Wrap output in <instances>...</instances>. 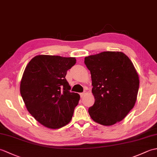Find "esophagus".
I'll return each mask as SVG.
<instances>
[{
  "instance_id": "1",
  "label": "esophagus",
  "mask_w": 157,
  "mask_h": 157,
  "mask_svg": "<svg viewBox=\"0 0 157 157\" xmlns=\"http://www.w3.org/2000/svg\"><path fill=\"white\" fill-rule=\"evenodd\" d=\"M87 93H88V92L87 91H84V92H82V93H81V94H80V96H81V97L82 98H83V97H84V96H85L86 94H87Z\"/></svg>"
}]
</instances>
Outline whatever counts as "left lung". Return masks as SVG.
Listing matches in <instances>:
<instances>
[{
	"label": "left lung",
	"instance_id": "8db88e82",
	"mask_svg": "<svg viewBox=\"0 0 157 157\" xmlns=\"http://www.w3.org/2000/svg\"><path fill=\"white\" fill-rule=\"evenodd\" d=\"M84 63L90 71L94 104L88 109L94 121L110 126L121 121L134 107L139 76L124 53L106 51L90 55Z\"/></svg>",
	"mask_w": 157,
	"mask_h": 157
}]
</instances>
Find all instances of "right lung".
Here are the masks:
<instances>
[{
  "label": "right lung",
  "mask_w": 157,
  "mask_h": 157,
  "mask_svg": "<svg viewBox=\"0 0 157 157\" xmlns=\"http://www.w3.org/2000/svg\"><path fill=\"white\" fill-rule=\"evenodd\" d=\"M75 63V57L41 55L32 59L24 70L21 97L29 113L46 128L59 129L71 121L80 96L69 91L65 76Z\"/></svg>",
  "instance_id": "obj_1"
}]
</instances>
